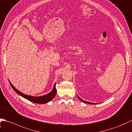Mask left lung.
Wrapping results in <instances>:
<instances>
[{
	"label": "left lung",
	"mask_w": 132,
	"mask_h": 132,
	"mask_svg": "<svg viewBox=\"0 0 132 132\" xmlns=\"http://www.w3.org/2000/svg\"><path fill=\"white\" fill-rule=\"evenodd\" d=\"M77 96L78 97V98L80 99V100L82 102H84V103H88V104H95V103H91V102H86V101H84V100H82V99H81L80 97H79V96L77 95Z\"/></svg>",
	"instance_id": "obj_1"
}]
</instances>
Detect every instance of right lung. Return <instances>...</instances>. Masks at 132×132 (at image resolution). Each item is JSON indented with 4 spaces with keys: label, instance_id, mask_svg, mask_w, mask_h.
I'll return each mask as SVG.
<instances>
[{
    "label": "right lung",
    "instance_id": "obj_1",
    "mask_svg": "<svg viewBox=\"0 0 132 132\" xmlns=\"http://www.w3.org/2000/svg\"><path fill=\"white\" fill-rule=\"evenodd\" d=\"M10 84L11 85V87H12L13 89L15 91V92L16 93L20 95H21L22 96L23 98H24L26 99H28L29 101H31L32 102H34V103H39V104H44V103H48V102L51 101L52 99H53L55 95H56V84L54 85L53 90H52V92H51L50 93H48V94H46L45 95H43L42 96H29L25 95L24 94L22 93L21 92H19V91L16 89L15 87H14L12 84L10 82Z\"/></svg>",
    "mask_w": 132,
    "mask_h": 132
}]
</instances>
